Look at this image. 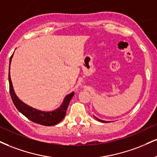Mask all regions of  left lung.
<instances>
[{"label":"left lung","mask_w":157,"mask_h":157,"mask_svg":"<svg viewBox=\"0 0 157 157\" xmlns=\"http://www.w3.org/2000/svg\"><path fill=\"white\" fill-rule=\"evenodd\" d=\"M94 118H95L97 120L99 121H101V122H103V123H108L107 121H102V120H101V119H99V118H97V117H96V116H94Z\"/></svg>","instance_id":"obj_1"}]
</instances>
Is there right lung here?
<instances>
[{"label":"right lung","instance_id":"right-lung-1","mask_svg":"<svg viewBox=\"0 0 157 157\" xmlns=\"http://www.w3.org/2000/svg\"><path fill=\"white\" fill-rule=\"evenodd\" d=\"M12 56H11L9 60V92H10L11 97L13 101V103L17 107V109L20 111L22 114H23L26 118L32 121L33 122L39 124L44 126H54L58 124L63 119L67 113V109L69 106L71 98L73 97L74 93L68 94L64 98L63 102L60 106L55 110L52 111H41L39 109L33 108L27 104L24 103L19 99L17 96L15 94L14 88H13L12 80L10 76V65L12 62Z\"/></svg>","mask_w":157,"mask_h":157}]
</instances>
